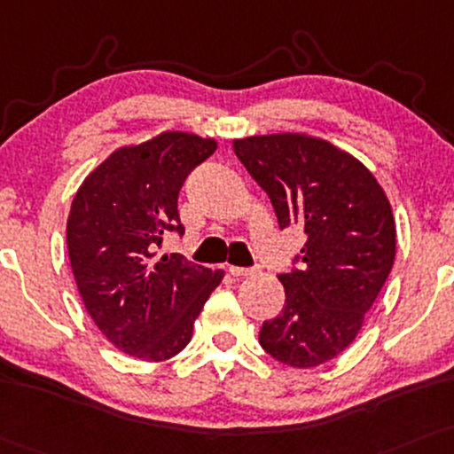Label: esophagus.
Returning a JSON list of instances; mask_svg holds the SVG:
<instances>
[{
  "instance_id": "esophagus-1",
  "label": "esophagus",
  "mask_w": 454,
  "mask_h": 454,
  "mask_svg": "<svg viewBox=\"0 0 454 454\" xmlns=\"http://www.w3.org/2000/svg\"><path fill=\"white\" fill-rule=\"evenodd\" d=\"M260 269H241V266H228V272H231L232 277H251V275H255V272H258Z\"/></svg>"
}]
</instances>
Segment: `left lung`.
Segmentation results:
<instances>
[{
    "instance_id": "8db88e82",
    "label": "left lung",
    "mask_w": 454,
    "mask_h": 454,
    "mask_svg": "<svg viewBox=\"0 0 454 454\" xmlns=\"http://www.w3.org/2000/svg\"><path fill=\"white\" fill-rule=\"evenodd\" d=\"M232 147L269 194L279 226L307 234L298 269L279 275L286 304L262 324L260 345L292 368L330 362L355 340L391 272L389 199L357 158L325 139L254 135Z\"/></svg>"
}]
</instances>
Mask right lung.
<instances>
[{
    "mask_svg": "<svg viewBox=\"0 0 454 454\" xmlns=\"http://www.w3.org/2000/svg\"><path fill=\"white\" fill-rule=\"evenodd\" d=\"M215 147V139L167 130L109 154L74 196L67 251L82 302L130 357L165 362L182 351L220 286L222 270L156 254L167 232L184 234L179 190Z\"/></svg>",
    "mask_w": 454,
    "mask_h": 454,
    "instance_id": "obj_1",
    "label": "right lung"
}]
</instances>
